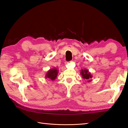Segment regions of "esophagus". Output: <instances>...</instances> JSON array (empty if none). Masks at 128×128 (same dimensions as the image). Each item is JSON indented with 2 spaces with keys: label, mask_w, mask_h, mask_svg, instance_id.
<instances>
[{
  "label": "esophagus",
  "mask_w": 128,
  "mask_h": 128,
  "mask_svg": "<svg viewBox=\"0 0 128 128\" xmlns=\"http://www.w3.org/2000/svg\"><path fill=\"white\" fill-rule=\"evenodd\" d=\"M69 62H65V64H66V65L68 64H69Z\"/></svg>",
  "instance_id": "34e87169"
}]
</instances>
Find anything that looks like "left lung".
I'll return each instance as SVG.
<instances>
[{"instance_id": "8db88e82", "label": "left lung", "mask_w": 128, "mask_h": 128, "mask_svg": "<svg viewBox=\"0 0 128 128\" xmlns=\"http://www.w3.org/2000/svg\"><path fill=\"white\" fill-rule=\"evenodd\" d=\"M80 74L82 76V78L84 80H86L88 81V82H89L92 81V75H91V72H88V70L85 69H81Z\"/></svg>"}]
</instances>
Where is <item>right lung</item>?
I'll list each match as a JSON object with an SVG mask.
<instances>
[{"instance_id": "right-lung-1", "label": "right lung", "mask_w": 128, "mask_h": 128, "mask_svg": "<svg viewBox=\"0 0 128 128\" xmlns=\"http://www.w3.org/2000/svg\"><path fill=\"white\" fill-rule=\"evenodd\" d=\"M58 74V70L56 68L50 69L46 74V78H49L52 81H54L56 78Z\"/></svg>"}]
</instances>
